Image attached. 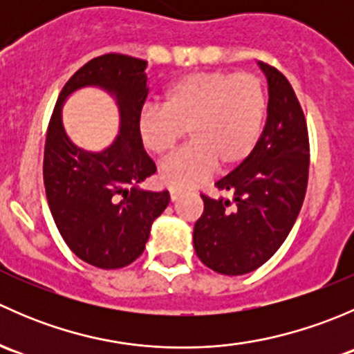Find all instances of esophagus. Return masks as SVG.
Masks as SVG:
<instances>
[{
  "label": "esophagus",
  "instance_id": "obj_1",
  "mask_svg": "<svg viewBox=\"0 0 354 354\" xmlns=\"http://www.w3.org/2000/svg\"><path fill=\"white\" fill-rule=\"evenodd\" d=\"M181 195H183V192L176 190V188H171V190H169V197H171V200H173V202L180 200Z\"/></svg>",
  "mask_w": 354,
  "mask_h": 354
}]
</instances>
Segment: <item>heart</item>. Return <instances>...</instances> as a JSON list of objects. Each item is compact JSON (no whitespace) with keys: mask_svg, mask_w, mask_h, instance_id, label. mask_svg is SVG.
Instances as JSON below:
<instances>
[{"mask_svg":"<svg viewBox=\"0 0 354 354\" xmlns=\"http://www.w3.org/2000/svg\"><path fill=\"white\" fill-rule=\"evenodd\" d=\"M267 114L262 80L250 73L195 71L174 80L162 106L138 114V135L154 156L166 157L183 140L190 144L162 164L159 180L188 190L205 181L217 164L223 171L241 166L259 145Z\"/></svg>","mask_w":354,"mask_h":354,"instance_id":"1","label":"heart"}]
</instances>
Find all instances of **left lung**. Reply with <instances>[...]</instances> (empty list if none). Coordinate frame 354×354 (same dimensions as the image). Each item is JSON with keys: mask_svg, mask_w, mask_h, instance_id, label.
<instances>
[{"mask_svg": "<svg viewBox=\"0 0 354 354\" xmlns=\"http://www.w3.org/2000/svg\"><path fill=\"white\" fill-rule=\"evenodd\" d=\"M269 85L267 121L253 154L221 178L227 198L202 195L194 246L209 269L241 276L259 269L284 243L298 217L308 183V130L288 78L259 62Z\"/></svg>", "mask_w": 354, "mask_h": 354, "instance_id": "1", "label": "left lung"}]
</instances>
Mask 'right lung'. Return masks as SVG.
Instances as JSON below:
<instances>
[{
    "label": "right lung",
    "mask_w": 354,
    "mask_h": 354,
    "mask_svg": "<svg viewBox=\"0 0 354 354\" xmlns=\"http://www.w3.org/2000/svg\"><path fill=\"white\" fill-rule=\"evenodd\" d=\"M145 68L144 59L116 53L91 59L66 82L49 121L42 171L53 219L71 252L99 269L137 260L171 200L167 190L138 187L156 173L138 135V114L149 94ZM85 86L108 91L120 111V133L99 153L75 146L62 127V104Z\"/></svg>",
    "instance_id": "add662e5"
}]
</instances>
